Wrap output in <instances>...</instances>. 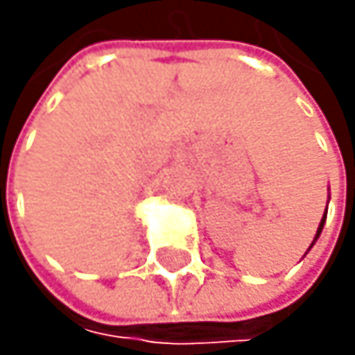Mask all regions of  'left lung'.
<instances>
[{"label": "left lung", "instance_id": "1", "mask_svg": "<svg viewBox=\"0 0 355 355\" xmlns=\"http://www.w3.org/2000/svg\"><path fill=\"white\" fill-rule=\"evenodd\" d=\"M326 213H328V207H326ZM326 213H324V217H322V221H320V227H318V234H315V239H313V243H311V247L315 245V241L320 239V234H322V230H324V223H326ZM309 247V249H311Z\"/></svg>", "mask_w": 355, "mask_h": 355}]
</instances>
